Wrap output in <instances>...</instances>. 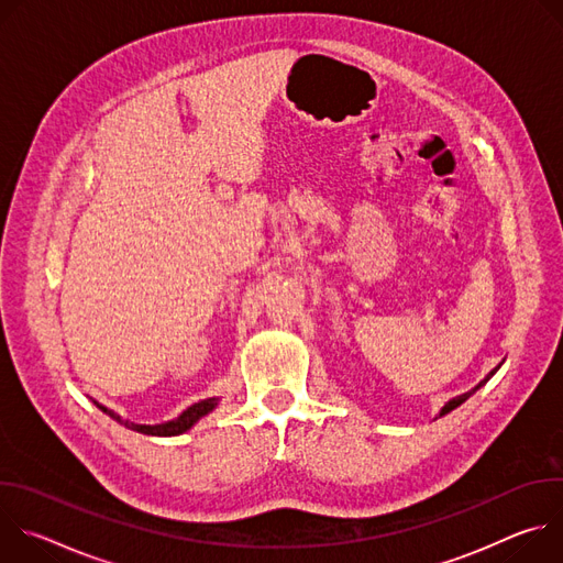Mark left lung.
Here are the masks:
<instances>
[{
  "label": "left lung",
  "mask_w": 563,
  "mask_h": 563,
  "mask_svg": "<svg viewBox=\"0 0 563 563\" xmlns=\"http://www.w3.org/2000/svg\"><path fill=\"white\" fill-rule=\"evenodd\" d=\"M490 374H493V372H490ZM488 378H490V376H488ZM488 378H484V380H481V383H478V385H476V387H474V389H478V387H481V385H484V383H486V380H488ZM474 389H470V391H465V394H461V396H456V398H452V400H448V404H445V408H443V410H441V415H445V412H450V410H454V408H456V406H461V404H463V400H465V398H467V396H470V394H472V391H474Z\"/></svg>",
  "instance_id": "8db88e82"
}]
</instances>
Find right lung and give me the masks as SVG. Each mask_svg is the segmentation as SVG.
<instances>
[{
  "instance_id": "1",
  "label": "right lung",
  "mask_w": 563,
  "mask_h": 563,
  "mask_svg": "<svg viewBox=\"0 0 563 563\" xmlns=\"http://www.w3.org/2000/svg\"><path fill=\"white\" fill-rule=\"evenodd\" d=\"M213 406H216V398H205V400H200V404L187 408L178 419H174V421H169V423H163V426H137V423H129V421L120 419L115 412H111V410H107V408H102V406H98V408H100L102 412H107L111 419H115L118 423H122L124 428H131V430H135V432H142V434H157V437H172V434L187 432L200 417H205L209 410H213Z\"/></svg>"
}]
</instances>
